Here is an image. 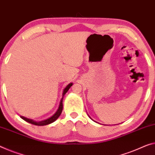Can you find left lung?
Returning a JSON list of instances; mask_svg holds the SVG:
<instances>
[{
  "label": "left lung",
  "instance_id": "obj_1",
  "mask_svg": "<svg viewBox=\"0 0 155 155\" xmlns=\"http://www.w3.org/2000/svg\"><path fill=\"white\" fill-rule=\"evenodd\" d=\"M89 118H90V116H89Z\"/></svg>",
  "mask_w": 155,
  "mask_h": 155
}]
</instances>
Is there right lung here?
Instances as JSON below:
<instances>
[{"mask_svg": "<svg viewBox=\"0 0 155 155\" xmlns=\"http://www.w3.org/2000/svg\"><path fill=\"white\" fill-rule=\"evenodd\" d=\"M72 85H73V83L71 82L67 86H66L65 88H64V90H63V93H62V97H61V100H60V102H59L58 109H57L55 113H54L53 116H51V117L48 118L46 119H44V120H38V121L34 120H32V119H30V118H28L24 117V116H20V117L22 119H23L24 120H25L26 122L30 123H31V124L38 125V126L46 125L51 124V123L54 122V121H55L57 119H58L59 117V116H60L61 114V111H62V109H63V103H62V102H63L64 96H65V94H66V93H67V91H68V89H70Z\"/></svg>", "mask_w": 155, "mask_h": 155, "instance_id": "right-lung-1", "label": "right lung"}]
</instances>
